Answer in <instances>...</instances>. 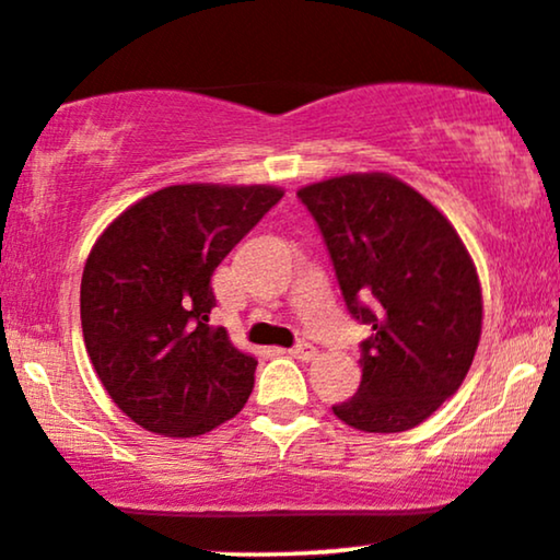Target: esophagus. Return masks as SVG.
<instances>
[{"mask_svg":"<svg viewBox=\"0 0 560 560\" xmlns=\"http://www.w3.org/2000/svg\"><path fill=\"white\" fill-rule=\"evenodd\" d=\"M289 354H292L294 360H302V362H313V360H318V349H315L313 345H307V341H300L298 347L289 349Z\"/></svg>","mask_w":560,"mask_h":560,"instance_id":"obj_1","label":"esophagus"}]
</instances>
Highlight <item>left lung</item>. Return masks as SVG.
<instances>
[{
  "mask_svg": "<svg viewBox=\"0 0 560 560\" xmlns=\"http://www.w3.org/2000/svg\"><path fill=\"white\" fill-rule=\"evenodd\" d=\"M347 310L373 334L362 381L334 415L365 433L420 425L467 378L482 331L477 268L451 221L383 172L302 187Z\"/></svg>",
  "mask_w": 560,
  "mask_h": 560,
  "instance_id": "obj_1",
  "label": "left lung"
}]
</instances>
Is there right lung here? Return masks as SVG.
<instances>
[{
	"instance_id": "obj_1",
	"label": "right lung",
	"mask_w": 560,
	"mask_h": 560,
	"mask_svg": "<svg viewBox=\"0 0 560 560\" xmlns=\"http://www.w3.org/2000/svg\"><path fill=\"white\" fill-rule=\"evenodd\" d=\"M281 195L273 185H172L96 240L80 281L85 349L140 428L195 438L245 407L258 360L208 323L211 276Z\"/></svg>"
}]
</instances>
